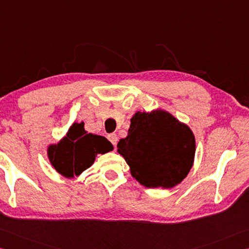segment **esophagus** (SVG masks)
I'll list each match as a JSON object with an SVG mask.
<instances>
[{
	"instance_id": "obj_1",
	"label": "esophagus",
	"mask_w": 249,
	"mask_h": 249,
	"mask_svg": "<svg viewBox=\"0 0 249 249\" xmlns=\"http://www.w3.org/2000/svg\"><path fill=\"white\" fill-rule=\"evenodd\" d=\"M108 140L112 143V145H117V142H118V138H117V134L116 133H111L108 136Z\"/></svg>"
}]
</instances>
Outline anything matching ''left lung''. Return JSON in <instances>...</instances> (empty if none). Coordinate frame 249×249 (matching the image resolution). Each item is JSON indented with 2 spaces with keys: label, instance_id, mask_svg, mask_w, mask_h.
<instances>
[{
  "label": "left lung",
  "instance_id": "left-lung-1",
  "mask_svg": "<svg viewBox=\"0 0 249 249\" xmlns=\"http://www.w3.org/2000/svg\"><path fill=\"white\" fill-rule=\"evenodd\" d=\"M130 174L146 188L171 189L194 165L196 138L184 122L163 109L138 111L130 119L128 136L117 144Z\"/></svg>",
  "mask_w": 249,
  "mask_h": 249
}]
</instances>
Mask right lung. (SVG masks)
Returning a JSON list of instances; mask_svg holds the SVG:
<instances>
[{
  "instance_id": "1",
  "label": "right lung",
  "mask_w": 249,
  "mask_h": 249,
  "mask_svg": "<svg viewBox=\"0 0 249 249\" xmlns=\"http://www.w3.org/2000/svg\"><path fill=\"white\" fill-rule=\"evenodd\" d=\"M112 150L106 138L87 132L84 122H74L58 143L48 146L47 155L51 166L60 175L73 179L91 166L97 154Z\"/></svg>"
}]
</instances>
